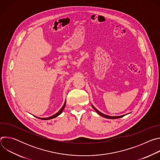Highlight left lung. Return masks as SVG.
I'll list each match as a JSON object with an SVG mask.
<instances>
[{"instance_id":"left-lung-1","label":"left lung","mask_w":160,"mask_h":160,"mask_svg":"<svg viewBox=\"0 0 160 160\" xmlns=\"http://www.w3.org/2000/svg\"><path fill=\"white\" fill-rule=\"evenodd\" d=\"M92 108L95 109V111L99 114V115H101V116H102V117H104V118H109V119H117V118H121V117H123V116H125V115H122V116H118V117H111V116H108V115H104V114H102V113H101V112H99L98 109H96L93 106H92Z\"/></svg>"}]
</instances>
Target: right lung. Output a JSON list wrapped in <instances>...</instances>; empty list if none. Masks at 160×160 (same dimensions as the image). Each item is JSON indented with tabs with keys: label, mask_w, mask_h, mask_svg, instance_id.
<instances>
[{
	"label": "right lung",
	"mask_w": 160,
	"mask_h": 160,
	"mask_svg": "<svg viewBox=\"0 0 160 160\" xmlns=\"http://www.w3.org/2000/svg\"><path fill=\"white\" fill-rule=\"evenodd\" d=\"M65 104H66V102H64V105H63V106L61 108V109L57 112V113H56L55 115H52V116H51V117H48V118H38V117H37V118H40V119H42V120H50V119H52V118H56V117H57L58 116H59L60 114L62 112V111H63V109H64V106H65Z\"/></svg>",
	"instance_id": "1"
}]
</instances>
